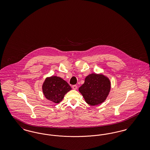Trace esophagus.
Masks as SVG:
<instances>
[{"label":"esophagus","instance_id":"1","mask_svg":"<svg viewBox=\"0 0 150 150\" xmlns=\"http://www.w3.org/2000/svg\"><path fill=\"white\" fill-rule=\"evenodd\" d=\"M72 89H74V90H76V89H78V86H76V85L72 86Z\"/></svg>","mask_w":150,"mask_h":150}]
</instances>
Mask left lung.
<instances>
[{"label":"left lung","mask_w":150,"mask_h":150,"mask_svg":"<svg viewBox=\"0 0 150 150\" xmlns=\"http://www.w3.org/2000/svg\"><path fill=\"white\" fill-rule=\"evenodd\" d=\"M111 90V81L102 74L92 73L88 75L84 83L79 88V91L86 102L96 106L106 100Z\"/></svg>","instance_id":"8db88e82"}]
</instances>
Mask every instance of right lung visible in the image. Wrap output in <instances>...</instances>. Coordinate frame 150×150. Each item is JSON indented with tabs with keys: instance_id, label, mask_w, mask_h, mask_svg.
<instances>
[{
	"instance_id": "obj_1",
	"label": "right lung",
	"mask_w": 150,
	"mask_h": 150,
	"mask_svg": "<svg viewBox=\"0 0 150 150\" xmlns=\"http://www.w3.org/2000/svg\"><path fill=\"white\" fill-rule=\"evenodd\" d=\"M71 90V86L63 79L57 76L46 78L42 85L45 97L55 103L61 102L64 95Z\"/></svg>"
}]
</instances>
